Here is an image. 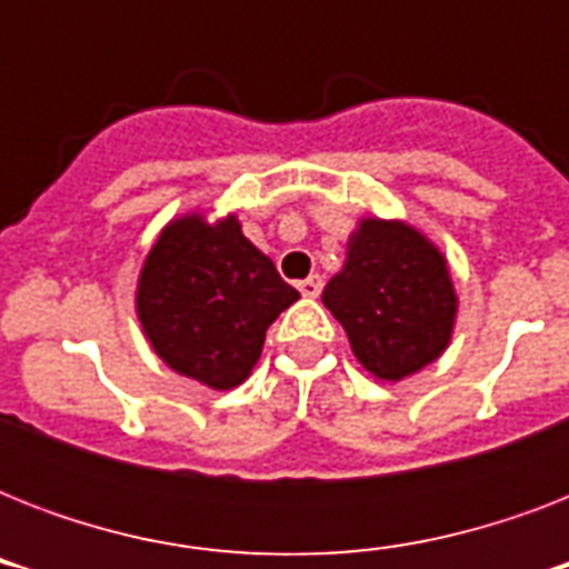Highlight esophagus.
<instances>
[{
  "mask_svg": "<svg viewBox=\"0 0 569 569\" xmlns=\"http://www.w3.org/2000/svg\"><path fill=\"white\" fill-rule=\"evenodd\" d=\"M321 277L319 274H312L307 277V280H298V292L303 295V298H316V295L321 292Z\"/></svg>",
  "mask_w": 569,
  "mask_h": 569,
  "instance_id": "34e87169",
  "label": "esophagus"
}]
</instances>
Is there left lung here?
I'll return each mask as SVG.
<instances>
[{
	"label": "left lung",
	"instance_id": "8db88e82",
	"mask_svg": "<svg viewBox=\"0 0 569 569\" xmlns=\"http://www.w3.org/2000/svg\"><path fill=\"white\" fill-rule=\"evenodd\" d=\"M321 301L375 378L401 380L449 346L458 298L431 241L405 223L369 218L348 241L346 268Z\"/></svg>",
	"mask_w": 569,
	"mask_h": 569
}]
</instances>
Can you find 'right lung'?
<instances>
[{
  "label": "right lung",
  "instance_id": "obj_1",
  "mask_svg": "<svg viewBox=\"0 0 569 569\" xmlns=\"http://www.w3.org/2000/svg\"><path fill=\"white\" fill-rule=\"evenodd\" d=\"M298 292L236 218L189 214L164 227L141 271L138 319L156 355L186 378L232 389L257 366L268 325Z\"/></svg>",
  "mask_w": 569,
  "mask_h": 569
}]
</instances>
